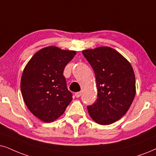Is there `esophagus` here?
Listing matches in <instances>:
<instances>
[{
    "mask_svg": "<svg viewBox=\"0 0 156 156\" xmlns=\"http://www.w3.org/2000/svg\"><path fill=\"white\" fill-rule=\"evenodd\" d=\"M75 96H76V97L77 98H79L80 96H81V92L79 91V92H76V94H75Z\"/></svg>",
    "mask_w": 156,
    "mask_h": 156,
    "instance_id": "34e87169",
    "label": "esophagus"
}]
</instances>
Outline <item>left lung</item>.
<instances>
[{"mask_svg":"<svg viewBox=\"0 0 156 156\" xmlns=\"http://www.w3.org/2000/svg\"><path fill=\"white\" fill-rule=\"evenodd\" d=\"M94 69L98 96L87 109L96 123L107 125L123 117L135 96V77L131 64L109 47L83 51Z\"/></svg>","mask_w":156,"mask_h":156,"instance_id":"1","label":"left lung"}]
</instances>
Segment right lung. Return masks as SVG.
Returning a JSON list of instances; mask_svg holds the SVG:
<instances>
[{"label":"right lung","instance_id":"1","mask_svg":"<svg viewBox=\"0 0 156 156\" xmlns=\"http://www.w3.org/2000/svg\"><path fill=\"white\" fill-rule=\"evenodd\" d=\"M76 51L47 47L34 54L23 70L21 90L31 113L44 122L60 117L73 99L63 70Z\"/></svg>","mask_w":156,"mask_h":156}]
</instances>
